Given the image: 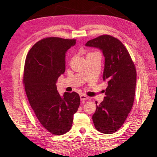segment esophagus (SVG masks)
I'll return each mask as SVG.
<instances>
[{"mask_svg": "<svg viewBox=\"0 0 157 157\" xmlns=\"http://www.w3.org/2000/svg\"><path fill=\"white\" fill-rule=\"evenodd\" d=\"M80 99H81V101H85V100L89 99V98L86 95H85L84 94H80Z\"/></svg>", "mask_w": 157, "mask_h": 157, "instance_id": "esophagus-1", "label": "esophagus"}]
</instances>
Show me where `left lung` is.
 I'll return each instance as SVG.
<instances>
[{"label":"left lung","instance_id":"1","mask_svg":"<svg viewBox=\"0 0 157 157\" xmlns=\"http://www.w3.org/2000/svg\"><path fill=\"white\" fill-rule=\"evenodd\" d=\"M86 46L102 51L105 57L102 78L108 83L106 96L96 105L93 123L98 132L113 134L121 128L134 104L136 67L125 46L113 36H100L88 41Z\"/></svg>","mask_w":157,"mask_h":157}]
</instances>
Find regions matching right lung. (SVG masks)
Returning a JSON list of instances; mask_svg holds the SVG:
<instances>
[{
	"instance_id": "obj_1",
	"label": "right lung",
	"mask_w": 157,
	"mask_h": 157,
	"mask_svg": "<svg viewBox=\"0 0 157 157\" xmlns=\"http://www.w3.org/2000/svg\"><path fill=\"white\" fill-rule=\"evenodd\" d=\"M75 43V39L43 38L32 46L25 59L23 84L29 105L41 125L54 135L69 131L80 104L78 93L61 96L56 86L65 71V53Z\"/></svg>"
}]
</instances>
